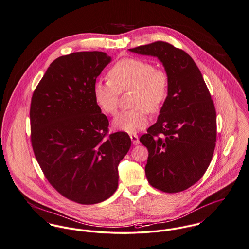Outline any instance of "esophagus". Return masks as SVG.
Masks as SVG:
<instances>
[{
  "label": "esophagus",
  "mask_w": 249,
  "mask_h": 249,
  "mask_svg": "<svg viewBox=\"0 0 249 249\" xmlns=\"http://www.w3.org/2000/svg\"><path fill=\"white\" fill-rule=\"evenodd\" d=\"M130 139L132 141L133 144L134 145H138L140 143V141H139V138H138V135L136 134H130Z\"/></svg>",
  "instance_id": "1"
}]
</instances>
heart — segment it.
Returning <instances> with one entry per match:
<instances>
[{"label":"heart","mask_w":249,"mask_h":249,"mask_svg":"<svg viewBox=\"0 0 249 249\" xmlns=\"http://www.w3.org/2000/svg\"><path fill=\"white\" fill-rule=\"evenodd\" d=\"M108 80L98 81L93 95L100 108L115 114L120 93L132 90V109L121 111L113 120L114 127L125 132H137L148 124V111H160L169 95L170 78L165 70L140 58L119 60L108 71Z\"/></svg>","instance_id":"b5f03b06"}]
</instances>
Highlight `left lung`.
<instances>
[{
    "mask_svg": "<svg viewBox=\"0 0 249 249\" xmlns=\"http://www.w3.org/2000/svg\"><path fill=\"white\" fill-rule=\"evenodd\" d=\"M129 51L157 56L170 78L168 98L140 142L147 147V180L164 193L187 190L210 165L216 142L213 101L198 67L184 51L156 41Z\"/></svg>",
    "mask_w": 249,
    "mask_h": 249,
    "instance_id": "left-lung-1",
    "label": "left lung"
}]
</instances>
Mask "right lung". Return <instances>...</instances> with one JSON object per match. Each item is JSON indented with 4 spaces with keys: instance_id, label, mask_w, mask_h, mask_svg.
I'll use <instances>...</instances> for the list:
<instances>
[{
    "instance_id": "right-lung-1",
    "label": "right lung",
    "mask_w": 249,
    "mask_h": 249,
    "mask_svg": "<svg viewBox=\"0 0 249 249\" xmlns=\"http://www.w3.org/2000/svg\"><path fill=\"white\" fill-rule=\"evenodd\" d=\"M111 60L104 52H77L51 63L34 90L31 143L45 178L64 197L83 205L109 198L118 166L131 146L126 132L108 134L93 95Z\"/></svg>"
}]
</instances>
